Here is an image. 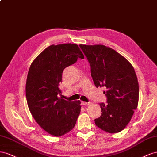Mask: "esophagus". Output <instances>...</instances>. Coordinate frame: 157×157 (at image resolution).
<instances>
[{"label": "esophagus", "mask_w": 157, "mask_h": 157, "mask_svg": "<svg viewBox=\"0 0 157 157\" xmlns=\"http://www.w3.org/2000/svg\"><path fill=\"white\" fill-rule=\"evenodd\" d=\"M91 102H84V101H82V105H90Z\"/></svg>", "instance_id": "esophagus-1"}]
</instances>
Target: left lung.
<instances>
[{"instance_id":"obj_1","label":"left lung","mask_w":157,"mask_h":157,"mask_svg":"<svg viewBox=\"0 0 157 157\" xmlns=\"http://www.w3.org/2000/svg\"><path fill=\"white\" fill-rule=\"evenodd\" d=\"M91 65L97 87H106L107 104L100 103L102 113L95 120L106 132H121L131 120L138 105L139 84L133 66L126 58L103 44H79Z\"/></svg>"}]
</instances>
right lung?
I'll return each instance as SVG.
<instances>
[{"label": "right lung", "mask_w": 157, "mask_h": 157, "mask_svg": "<svg viewBox=\"0 0 157 157\" xmlns=\"http://www.w3.org/2000/svg\"><path fill=\"white\" fill-rule=\"evenodd\" d=\"M84 55L78 44H52L31 63L25 94L30 113L44 131L60 137L72 129L81 112L80 101H67L59 95L62 75L67 66Z\"/></svg>", "instance_id": "obj_1"}]
</instances>
